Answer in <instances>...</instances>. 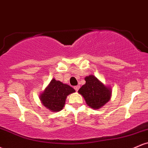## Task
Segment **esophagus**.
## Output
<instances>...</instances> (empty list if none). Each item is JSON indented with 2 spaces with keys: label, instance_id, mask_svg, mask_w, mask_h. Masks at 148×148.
Returning <instances> with one entry per match:
<instances>
[{
  "label": "esophagus",
  "instance_id": "obj_1",
  "mask_svg": "<svg viewBox=\"0 0 148 148\" xmlns=\"http://www.w3.org/2000/svg\"><path fill=\"white\" fill-rule=\"evenodd\" d=\"M79 88H80V86H74V89H75L76 91L79 90Z\"/></svg>",
  "mask_w": 148,
  "mask_h": 148
}]
</instances>
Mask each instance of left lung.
Returning <instances> with one entry per match:
<instances>
[{
	"mask_svg": "<svg viewBox=\"0 0 148 148\" xmlns=\"http://www.w3.org/2000/svg\"><path fill=\"white\" fill-rule=\"evenodd\" d=\"M86 84L79 90V93L84 97L86 103L94 109H98L109 101L111 89L105 86L95 76L85 78Z\"/></svg>",
	"mask_w": 148,
	"mask_h": 148,
	"instance_id": "8db88e82",
	"label": "left lung"
}]
</instances>
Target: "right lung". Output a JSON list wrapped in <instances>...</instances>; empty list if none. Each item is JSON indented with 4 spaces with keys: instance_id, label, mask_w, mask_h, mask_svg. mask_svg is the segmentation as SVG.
<instances>
[{
    "instance_id": "right-lung-1",
    "label": "right lung",
    "mask_w": 148,
    "mask_h": 148,
    "mask_svg": "<svg viewBox=\"0 0 148 148\" xmlns=\"http://www.w3.org/2000/svg\"><path fill=\"white\" fill-rule=\"evenodd\" d=\"M74 92L75 90L71 86L53 79L41 95L40 99L48 109L57 112L64 107L67 96Z\"/></svg>"
}]
</instances>
